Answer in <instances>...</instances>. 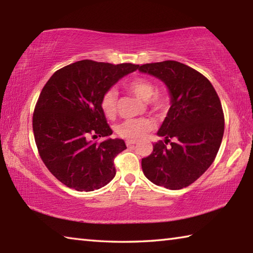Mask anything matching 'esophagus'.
Segmentation results:
<instances>
[{
  "mask_svg": "<svg viewBox=\"0 0 253 253\" xmlns=\"http://www.w3.org/2000/svg\"><path fill=\"white\" fill-rule=\"evenodd\" d=\"M137 142H136V140H134V139H127L126 140V145H127L128 147H132Z\"/></svg>",
  "mask_w": 253,
  "mask_h": 253,
  "instance_id": "1",
  "label": "esophagus"
}]
</instances>
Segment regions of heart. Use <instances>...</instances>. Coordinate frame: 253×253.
<instances>
[{
    "label": "heart",
    "mask_w": 253,
    "mask_h": 253,
    "mask_svg": "<svg viewBox=\"0 0 253 253\" xmlns=\"http://www.w3.org/2000/svg\"><path fill=\"white\" fill-rule=\"evenodd\" d=\"M126 88L140 99L146 101L148 108L155 113H163L168 109L169 98L164 92H156V84L151 79L137 77L126 84ZM117 92L106 91L101 97L100 108L106 117L114 118L117 114ZM152 129V123L146 118L127 119L116 127L118 136L128 139H138Z\"/></svg>",
    "instance_id": "1"
}]
</instances>
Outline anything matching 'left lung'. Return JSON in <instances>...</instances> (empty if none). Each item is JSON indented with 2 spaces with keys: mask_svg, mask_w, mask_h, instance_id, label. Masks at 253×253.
<instances>
[{
  "mask_svg": "<svg viewBox=\"0 0 253 253\" xmlns=\"http://www.w3.org/2000/svg\"><path fill=\"white\" fill-rule=\"evenodd\" d=\"M138 70L168 85L172 102L157 131L164 142L154 144L151 155L143 158V172L158 186L181 190L194 183L219 152L224 132L220 98L208 78L184 63L168 60Z\"/></svg>",
  "mask_w": 253,
  "mask_h": 253,
  "instance_id": "1",
  "label": "left lung"
}]
</instances>
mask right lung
<instances>
[{
	"mask_svg": "<svg viewBox=\"0 0 253 253\" xmlns=\"http://www.w3.org/2000/svg\"><path fill=\"white\" fill-rule=\"evenodd\" d=\"M138 65L81 60L54 72L34 108L32 127L38 152L51 174L79 192L98 190L116 175L114 160L126 149L100 108L102 95ZM104 136L102 142L93 139Z\"/></svg>",
	"mask_w": 253,
	"mask_h": 253,
	"instance_id": "obj_1",
	"label": "right lung"
}]
</instances>
